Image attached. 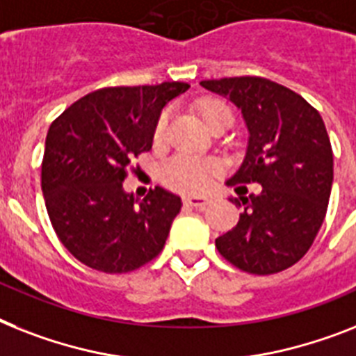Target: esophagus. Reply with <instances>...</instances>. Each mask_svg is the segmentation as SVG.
I'll use <instances>...</instances> for the list:
<instances>
[{
    "instance_id": "1",
    "label": "esophagus",
    "mask_w": 356,
    "mask_h": 356,
    "mask_svg": "<svg viewBox=\"0 0 356 356\" xmlns=\"http://www.w3.org/2000/svg\"><path fill=\"white\" fill-rule=\"evenodd\" d=\"M185 205H191V207H196V209H204L211 204V200L207 196H185L184 198Z\"/></svg>"
}]
</instances>
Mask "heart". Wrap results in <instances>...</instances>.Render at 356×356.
Wrapping results in <instances>:
<instances>
[{"label":"heart","instance_id":"heart-1","mask_svg":"<svg viewBox=\"0 0 356 356\" xmlns=\"http://www.w3.org/2000/svg\"><path fill=\"white\" fill-rule=\"evenodd\" d=\"M202 114H204V120L207 125H211L220 116H231L233 118L231 108L225 104H220V102H211V104L205 105ZM167 125H169V114L163 113L158 120L156 129H154V138L158 142L165 138ZM218 175V163L187 156V154L172 158L163 167V180L167 181V185H171L172 189L184 191V193H202V191L209 187L213 178H216Z\"/></svg>","mask_w":356,"mask_h":356}]
</instances>
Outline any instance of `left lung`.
Returning <instances> with one entry per match:
<instances>
[{
  "instance_id": "obj_1",
  "label": "left lung",
  "mask_w": 356,
  "mask_h": 356,
  "mask_svg": "<svg viewBox=\"0 0 356 356\" xmlns=\"http://www.w3.org/2000/svg\"><path fill=\"white\" fill-rule=\"evenodd\" d=\"M200 85L231 99L248 125L245 158L227 185H262L258 195L231 198L242 213L216 249L245 273L284 271L309 251L330 204L333 151L322 116L300 94L258 76Z\"/></svg>"
}]
</instances>
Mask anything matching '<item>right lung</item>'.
<instances>
[{
	"mask_svg": "<svg viewBox=\"0 0 356 356\" xmlns=\"http://www.w3.org/2000/svg\"><path fill=\"white\" fill-rule=\"evenodd\" d=\"M187 89L181 81L107 87L74 102L52 122L41 189L60 242L85 266L129 273L165 245L180 196L154 187L136 206L123 181L131 161L151 151L161 108Z\"/></svg>",
	"mask_w": 356,
	"mask_h": 356,
	"instance_id": "add662e5",
	"label": "right lung"
}]
</instances>
